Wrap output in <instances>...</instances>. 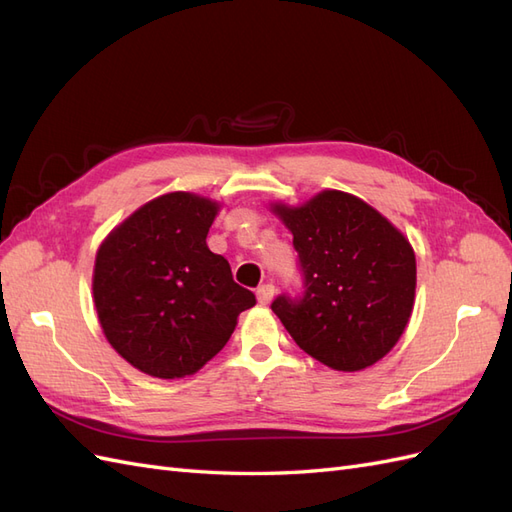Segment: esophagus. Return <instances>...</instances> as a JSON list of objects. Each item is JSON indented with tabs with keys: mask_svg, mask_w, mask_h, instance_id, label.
<instances>
[{
	"mask_svg": "<svg viewBox=\"0 0 512 512\" xmlns=\"http://www.w3.org/2000/svg\"><path fill=\"white\" fill-rule=\"evenodd\" d=\"M256 294H258V303H260V305H267V303H271V299H273L275 286H273V284H262V286L256 290Z\"/></svg>",
	"mask_w": 512,
	"mask_h": 512,
	"instance_id": "esophagus-1",
	"label": "esophagus"
}]
</instances>
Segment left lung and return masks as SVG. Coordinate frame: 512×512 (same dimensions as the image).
<instances>
[{
    "label": "left lung",
    "instance_id": "1",
    "mask_svg": "<svg viewBox=\"0 0 512 512\" xmlns=\"http://www.w3.org/2000/svg\"><path fill=\"white\" fill-rule=\"evenodd\" d=\"M299 256L301 294L271 303L294 342L337 371L380 361L414 305L416 258L408 239L346 192L324 190L301 207L275 205Z\"/></svg>",
    "mask_w": 512,
    "mask_h": 512
}]
</instances>
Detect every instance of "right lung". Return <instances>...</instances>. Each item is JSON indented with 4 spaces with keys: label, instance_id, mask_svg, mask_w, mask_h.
<instances>
[{
    "label": "right lung",
    "instance_id": "right-lung-1",
    "mask_svg": "<svg viewBox=\"0 0 512 512\" xmlns=\"http://www.w3.org/2000/svg\"><path fill=\"white\" fill-rule=\"evenodd\" d=\"M218 203L188 192L149 200L100 245L94 301L104 335L153 378L192 376L256 305L207 247Z\"/></svg>",
    "mask_w": 512,
    "mask_h": 512
}]
</instances>
